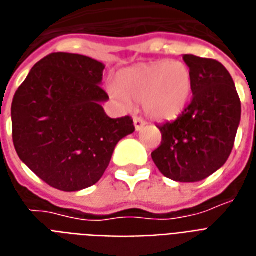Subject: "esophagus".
<instances>
[{"mask_svg": "<svg viewBox=\"0 0 256 256\" xmlns=\"http://www.w3.org/2000/svg\"><path fill=\"white\" fill-rule=\"evenodd\" d=\"M146 124V121L143 120V118H140V117H135V118H134V126H135L136 130H140Z\"/></svg>", "mask_w": 256, "mask_h": 256, "instance_id": "esophagus-1", "label": "esophagus"}]
</instances>
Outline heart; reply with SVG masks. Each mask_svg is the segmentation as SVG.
<instances>
[{
	"label": "heart",
	"instance_id": "1",
	"mask_svg": "<svg viewBox=\"0 0 256 256\" xmlns=\"http://www.w3.org/2000/svg\"><path fill=\"white\" fill-rule=\"evenodd\" d=\"M192 72L182 61H158L124 70L118 84L109 86L110 96L130 108L143 106L154 120H174L187 109L192 96Z\"/></svg>",
	"mask_w": 256,
	"mask_h": 256
}]
</instances>
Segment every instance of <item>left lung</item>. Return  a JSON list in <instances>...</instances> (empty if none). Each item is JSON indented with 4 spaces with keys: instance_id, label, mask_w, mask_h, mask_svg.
Here are the masks:
<instances>
[{
    "instance_id": "left-lung-1",
    "label": "left lung",
    "mask_w": 256,
    "mask_h": 256,
    "mask_svg": "<svg viewBox=\"0 0 256 256\" xmlns=\"http://www.w3.org/2000/svg\"><path fill=\"white\" fill-rule=\"evenodd\" d=\"M192 72V102L177 120L160 126L161 146L151 152L162 174L178 182H202L225 165L242 118L230 74L216 60L182 56Z\"/></svg>"
}]
</instances>
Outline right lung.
<instances>
[{
  "instance_id": "add662e5",
  "label": "right lung",
  "mask_w": 256,
  "mask_h": 256,
  "mask_svg": "<svg viewBox=\"0 0 256 256\" xmlns=\"http://www.w3.org/2000/svg\"><path fill=\"white\" fill-rule=\"evenodd\" d=\"M105 65L53 53L30 70L12 102L13 144L31 170L60 191L100 182L117 143L134 134L130 117L110 118L102 108Z\"/></svg>"
}]
</instances>
